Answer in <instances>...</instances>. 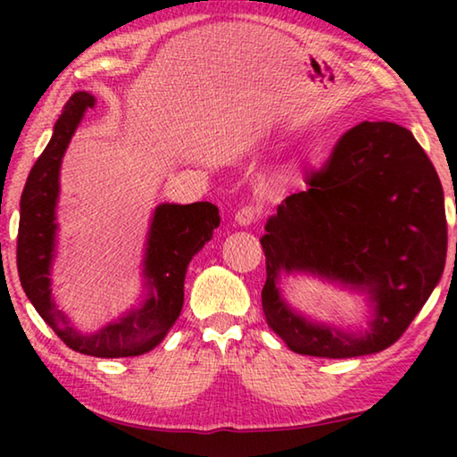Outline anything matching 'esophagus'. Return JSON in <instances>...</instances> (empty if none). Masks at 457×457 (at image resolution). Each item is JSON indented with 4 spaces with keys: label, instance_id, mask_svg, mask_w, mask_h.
Returning a JSON list of instances; mask_svg holds the SVG:
<instances>
[{
    "label": "esophagus",
    "instance_id": "1",
    "mask_svg": "<svg viewBox=\"0 0 457 457\" xmlns=\"http://www.w3.org/2000/svg\"><path fill=\"white\" fill-rule=\"evenodd\" d=\"M258 218H260V207L258 205H244L236 212L234 221H236V226H239V228H247V226H252V223L256 221Z\"/></svg>",
    "mask_w": 457,
    "mask_h": 457
}]
</instances>
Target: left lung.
Returning a JSON list of instances; mask_svg holds the SVG:
<instances>
[{
    "mask_svg": "<svg viewBox=\"0 0 457 457\" xmlns=\"http://www.w3.org/2000/svg\"><path fill=\"white\" fill-rule=\"evenodd\" d=\"M311 189L286 197L268 218L262 308L288 349L322 359L385 351L428 303L444 274V189L411 130L361 122L340 137ZM308 273L362 291L368 328L306 320L283 298L282 275Z\"/></svg>",
    "mask_w": 457,
    "mask_h": 457,
    "instance_id": "left-lung-1",
    "label": "left lung"
}]
</instances>
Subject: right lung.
I'll return each instance as SVG.
<instances>
[{
    "instance_id": "obj_1",
    "label": "right lung",
    "mask_w": 457,
    "mask_h": 457,
    "mask_svg": "<svg viewBox=\"0 0 457 457\" xmlns=\"http://www.w3.org/2000/svg\"><path fill=\"white\" fill-rule=\"evenodd\" d=\"M95 104L96 98L90 92H74L54 125L48 146L28 175L20 201L18 274L37 314L72 351L100 359L138 357L153 351L179 319L187 266L213 237L220 212L210 201L154 207L141 262L143 290L138 303L95 332L76 328L71 316L56 306L50 274L56 260L62 157L84 112Z\"/></svg>"
}]
</instances>
